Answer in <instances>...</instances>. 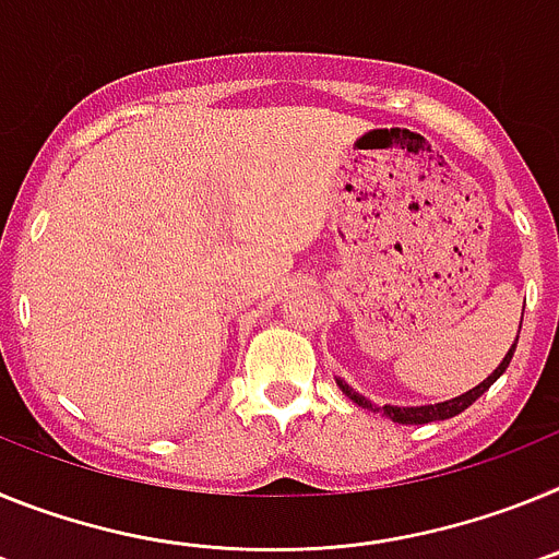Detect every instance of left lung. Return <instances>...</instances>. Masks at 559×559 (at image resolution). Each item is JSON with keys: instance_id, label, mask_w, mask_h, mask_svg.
<instances>
[{"instance_id": "1", "label": "left lung", "mask_w": 559, "mask_h": 559, "mask_svg": "<svg viewBox=\"0 0 559 559\" xmlns=\"http://www.w3.org/2000/svg\"><path fill=\"white\" fill-rule=\"evenodd\" d=\"M515 344H518V338H515ZM515 344H512L510 353L503 355V360L496 367V372H492L487 380H481L476 389L459 394V397H453V400H445V403H433V406H383V408H372V403H369L364 394L355 392V389H349L344 380L335 378V383H338L341 392L347 394L353 403H358L360 408H372V412H380L386 419H392V423H403V426H423V423H437V419L456 417V414H462L464 408L473 406V403H476V400L481 397V394L487 392V389H490L503 372H507V367H510V360H512V353H515Z\"/></svg>"}]
</instances>
